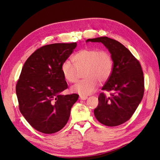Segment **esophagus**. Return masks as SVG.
<instances>
[{
	"label": "esophagus",
	"instance_id": "esophagus-1",
	"mask_svg": "<svg viewBox=\"0 0 160 160\" xmlns=\"http://www.w3.org/2000/svg\"><path fill=\"white\" fill-rule=\"evenodd\" d=\"M79 98L80 99H82V100H86L87 99H88V96H84V95H80L79 96Z\"/></svg>",
	"mask_w": 160,
	"mask_h": 160
}]
</instances>
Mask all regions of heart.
<instances>
[{"label":"heart","mask_w":160,"mask_h":160,"mask_svg":"<svg viewBox=\"0 0 160 160\" xmlns=\"http://www.w3.org/2000/svg\"><path fill=\"white\" fill-rule=\"evenodd\" d=\"M74 65L69 61L61 65V72L65 79L69 83H75L79 72L83 70L85 79L79 81L71 88V91L81 95H88L94 92L101 83L107 81L111 75L113 61L110 53L105 50L96 49H82L72 57Z\"/></svg>","instance_id":"b5f03b06"}]
</instances>
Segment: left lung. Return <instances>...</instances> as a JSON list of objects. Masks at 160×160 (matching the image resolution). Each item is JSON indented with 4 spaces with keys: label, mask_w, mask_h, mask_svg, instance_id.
Here are the masks:
<instances>
[{
    "label": "left lung",
    "mask_w": 160,
    "mask_h": 160,
    "mask_svg": "<svg viewBox=\"0 0 160 160\" xmlns=\"http://www.w3.org/2000/svg\"><path fill=\"white\" fill-rule=\"evenodd\" d=\"M102 42L113 61L111 75L102 90L112 91L111 97L102 92L94 114L99 122L107 126H118L128 121L141 102L144 93L142 66L126 47L107 37L89 38L86 42Z\"/></svg>",
    "instance_id": "obj_1"
}]
</instances>
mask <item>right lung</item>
I'll use <instances>...</instances> for the list:
<instances>
[{
	"instance_id": "1",
	"label": "right lung",
	"mask_w": 160,
	"mask_h": 160,
	"mask_svg": "<svg viewBox=\"0 0 160 160\" xmlns=\"http://www.w3.org/2000/svg\"><path fill=\"white\" fill-rule=\"evenodd\" d=\"M76 42L42 46L28 58L16 85L18 108L36 130L54 133L65 127L71 109L79 98L60 93L68 88L61 65L75 49Z\"/></svg>"
}]
</instances>
